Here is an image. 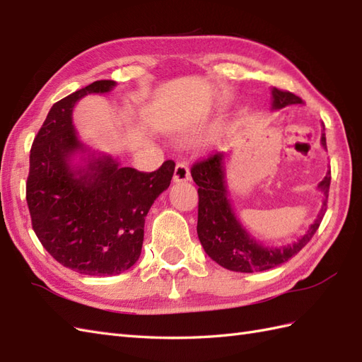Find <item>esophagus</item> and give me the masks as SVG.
I'll use <instances>...</instances> for the list:
<instances>
[{
	"label": "esophagus",
	"instance_id": "esophagus-1",
	"mask_svg": "<svg viewBox=\"0 0 362 362\" xmlns=\"http://www.w3.org/2000/svg\"><path fill=\"white\" fill-rule=\"evenodd\" d=\"M191 179L189 168L187 161H179L174 169V182H187Z\"/></svg>",
	"mask_w": 362,
	"mask_h": 362
}]
</instances>
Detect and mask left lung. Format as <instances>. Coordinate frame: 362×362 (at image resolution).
I'll list each match as a JSON object with an SVG mask.
<instances>
[{
  "instance_id": "obj_1",
  "label": "left lung",
  "mask_w": 362,
  "mask_h": 362,
  "mask_svg": "<svg viewBox=\"0 0 362 362\" xmlns=\"http://www.w3.org/2000/svg\"><path fill=\"white\" fill-rule=\"evenodd\" d=\"M303 101L291 91L272 88V109L279 110L286 105L302 104ZM322 146L327 148L325 134H322ZM191 175L199 187V210H197V236L204 250L213 261L228 271L235 272H261L286 263L310 243L319 228L327 210V199L332 173L319 183L324 191L325 201L322 205L317 219L310 230L294 244L283 247H264L245 232L240 221L236 219L232 205L227 197L224 152H214L210 157L196 161L191 168Z\"/></svg>"
}]
</instances>
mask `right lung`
<instances>
[{"label": "right lung", "instance_id": "right-lung-1", "mask_svg": "<svg viewBox=\"0 0 362 362\" xmlns=\"http://www.w3.org/2000/svg\"><path fill=\"white\" fill-rule=\"evenodd\" d=\"M117 82L96 81L51 107L29 156L26 201L33 228L60 264L83 275H118L141 255L144 218L171 183L175 163L157 171L121 168L109 156L88 153L73 126V107L90 93H107Z\"/></svg>", "mask_w": 362, "mask_h": 362}]
</instances>
